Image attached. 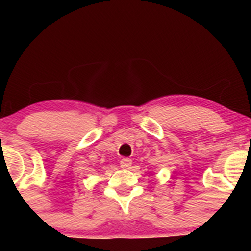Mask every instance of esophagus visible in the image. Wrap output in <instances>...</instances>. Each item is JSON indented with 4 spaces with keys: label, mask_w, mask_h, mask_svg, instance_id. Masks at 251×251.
<instances>
[{
    "label": "esophagus",
    "mask_w": 251,
    "mask_h": 251,
    "mask_svg": "<svg viewBox=\"0 0 251 251\" xmlns=\"http://www.w3.org/2000/svg\"><path fill=\"white\" fill-rule=\"evenodd\" d=\"M120 165L123 169H130L131 165H132V160L130 158H124L123 160L120 161Z\"/></svg>",
    "instance_id": "1"
}]
</instances>
